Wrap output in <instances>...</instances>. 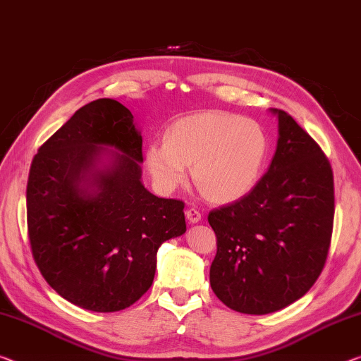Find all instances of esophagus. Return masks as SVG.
I'll list each match as a JSON object with an SVG mask.
<instances>
[{"label": "esophagus", "instance_id": "obj_1", "mask_svg": "<svg viewBox=\"0 0 361 361\" xmlns=\"http://www.w3.org/2000/svg\"><path fill=\"white\" fill-rule=\"evenodd\" d=\"M185 218L190 224H197V223H200V221H202V213L197 212L195 208H188L185 212Z\"/></svg>", "mask_w": 361, "mask_h": 361}]
</instances>
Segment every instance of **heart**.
<instances>
[{
    "label": "heart",
    "instance_id": "obj_1",
    "mask_svg": "<svg viewBox=\"0 0 361 361\" xmlns=\"http://www.w3.org/2000/svg\"><path fill=\"white\" fill-rule=\"evenodd\" d=\"M268 152V134L257 121L200 113L171 124L164 142L149 143L145 158L163 192L184 184L188 168H193V180L204 195L214 202H234L262 179Z\"/></svg>",
    "mask_w": 361,
    "mask_h": 361
}]
</instances>
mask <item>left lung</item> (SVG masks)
Wrapping results in <instances>:
<instances>
[{
	"label": "left lung",
	"mask_w": 361,
	"mask_h": 361,
	"mask_svg": "<svg viewBox=\"0 0 361 361\" xmlns=\"http://www.w3.org/2000/svg\"><path fill=\"white\" fill-rule=\"evenodd\" d=\"M277 118V147L250 193L213 209L218 237L209 284L226 307L268 314L289 307L318 279L334 223V177L312 137L286 111Z\"/></svg>",
	"instance_id": "8db88e82"
}]
</instances>
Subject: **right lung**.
I'll return each instance as SVG.
<instances>
[{"mask_svg": "<svg viewBox=\"0 0 361 361\" xmlns=\"http://www.w3.org/2000/svg\"><path fill=\"white\" fill-rule=\"evenodd\" d=\"M142 134L124 104H85L38 148L27 226L40 273L66 300L98 313L153 284L161 243L185 232L184 203L142 182Z\"/></svg>", "mask_w": 361, "mask_h": 361, "instance_id": "1", "label": "right lung"}]
</instances>
